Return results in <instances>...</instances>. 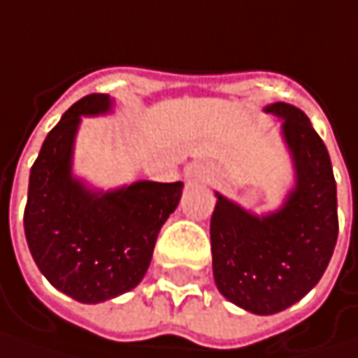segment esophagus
<instances>
[{
  "label": "esophagus",
  "mask_w": 358,
  "mask_h": 358,
  "mask_svg": "<svg viewBox=\"0 0 358 358\" xmlns=\"http://www.w3.org/2000/svg\"><path fill=\"white\" fill-rule=\"evenodd\" d=\"M188 174H190V176H196V174H199V170H196V168H194V166H192V168H190V170H188Z\"/></svg>",
  "instance_id": "esophagus-1"
}]
</instances>
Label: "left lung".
Here are the masks:
<instances>
[{
  "label": "left lung",
  "mask_w": 358,
  "mask_h": 358,
  "mask_svg": "<svg viewBox=\"0 0 358 358\" xmlns=\"http://www.w3.org/2000/svg\"><path fill=\"white\" fill-rule=\"evenodd\" d=\"M297 186L280 211L254 217L217 194L211 215L213 275L231 303L258 315L291 308L317 285L338 240L336 180L324 141L303 110L275 102Z\"/></svg>",
  "instance_id": "left-lung-1"
}]
</instances>
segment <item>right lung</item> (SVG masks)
Segmentation results:
<instances>
[{
	"label": "right lung",
	"mask_w": 358,
	"mask_h": 358,
	"mask_svg": "<svg viewBox=\"0 0 358 358\" xmlns=\"http://www.w3.org/2000/svg\"><path fill=\"white\" fill-rule=\"evenodd\" d=\"M110 110L106 94L78 100L52 127L30 170L24 234L38 271L82 303H100L137 287L157 234L178 207L182 182H135L92 192L71 176L82 114Z\"/></svg>",
	"instance_id": "add662e5"
}]
</instances>
